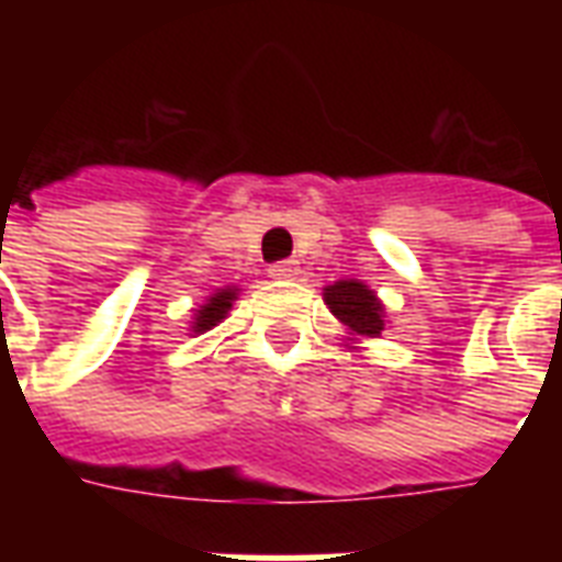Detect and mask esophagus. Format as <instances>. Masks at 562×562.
Masks as SVG:
<instances>
[{"instance_id":"esophagus-1","label":"esophagus","mask_w":562,"mask_h":562,"mask_svg":"<svg viewBox=\"0 0 562 562\" xmlns=\"http://www.w3.org/2000/svg\"><path fill=\"white\" fill-rule=\"evenodd\" d=\"M268 273H271V280H297V273H300V265L294 262V259H289V262H277L268 268Z\"/></svg>"}]
</instances>
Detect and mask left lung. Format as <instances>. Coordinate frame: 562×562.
I'll use <instances>...</instances> for the list:
<instances>
[{"label":"left lung","mask_w":562,"mask_h":562,"mask_svg":"<svg viewBox=\"0 0 562 562\" xmlns=\"http://www.w3.org/2000/svg\"><path fill=\"white\" fill-rule=\"evenodd\" d=\"M324 303L329 306L338 324L347 329L344 347L356 350L361 338H382L387 326V312L382 300L361 280H338L324 289Z\"/></svg>","instance_id":"1"}]
</instances>
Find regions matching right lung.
<instances>
[{
    "mask_svg": "<svg viewBox=\"0 0 562 562\" xmlns=\"http://www.w3.org/2000/svg\"><path fill=\"white\" fill-rule=\"evenodd\" d=\"M238 291H241L238 285H221V289L212 291L210 297L194 308L192 321H189V335H203L215 329L229 315V308L238 300Z\"/></svg>",
    "mask_w": 562,
    "mask_h": 562,
    "instance_id": "right-lung-1",
    "label": "right lung"
}]
</instances>
